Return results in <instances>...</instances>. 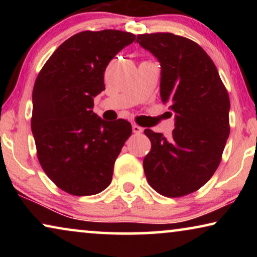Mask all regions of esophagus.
I'll return each mask as SVG.
<instances>
[{"mask_svg": "<svg viewBox=\"0 0 257 257\" xmlns=\"http://www.w3.org/2000/svg\"><path fill=\"white\" fill-rule=\"evenodd\" d=\"M132 131H133V133H136V135H140V133L143 132V127H140V126L137 125V124H133L132 125Z\"/></svg>", "mask_w": 257, "mask_h": 257, "instance_id": "esophagus-1", "label": "esophagus"}]
</instances>
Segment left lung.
Listing matches in <instances>:
<instances>
[{"mask_svg":"<svg viewBox=\"0 0 257 257\" xmlns=\"http://www.w3.org/2000/svg\"><path fill=\"white\" fill-rule=\"evenodd\" d=\"M137 42L159 61L161 101L175 113L171 138L144 131L152 145L143 161L146 179L164 196L191 194L219 167L230 131L229 96L195 42L171 33L138 35Z\"/></svg>","mask_w":257,"mask_h":257,"instance_id":"obj_1","label":"left lung"}]
</instances>
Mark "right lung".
Returning a JSON list of instances; mask_svg holds the SVG:
<instances>
[{"instance_id": "obj_1", "label": "right lung", "mask_w": 257, "mask_h": 257, "mask_svg": "<svg viewBox=\"0 0 257 257\" xmlns=\"http://www.w3.org/2000/svg\"><path fill=\"white\" fill-rule=\"evenodd\" d=\"M135 40L126 31H82L59 45L38 73L31 117L37 158L51 181L69 194H98L111 184L132 126L98 117L93 98L105 90L108 63Z\"/></svg>"}]
</instances>
